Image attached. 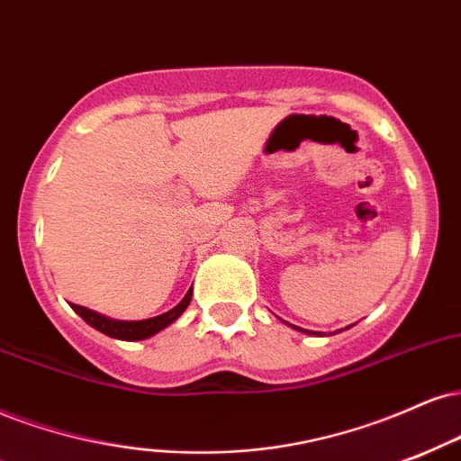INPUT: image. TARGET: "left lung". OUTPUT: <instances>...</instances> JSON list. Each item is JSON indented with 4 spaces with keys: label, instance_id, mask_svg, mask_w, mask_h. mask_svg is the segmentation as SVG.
<instances>
[{
    "label": "left lung",
    "instance_id": "left-lung-1",
    "mask_svg": "<svg viewBox=\"0 0 461 461\" xmlns=\"http://www.w3.org/2000/svg\"><path fill=\"white\" fill-rule=\"evenodd\" d=\"M298 330H303V329H298ZM304 332H307V330H304Z\"/></svg>",
    "mask_w": 461,
    "mask_h": 461
}]
</instances>
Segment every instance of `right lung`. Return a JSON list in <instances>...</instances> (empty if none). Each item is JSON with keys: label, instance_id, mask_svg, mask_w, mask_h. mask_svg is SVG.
I'll return each mask as SVG.
<instances>
[{"label": "right lung", "instance_id": "1", "mask_svg": "<svg viewBox=\"0 0 461 461\" xmlns=\"http://www.w3.org/2000/svg\"><path fill=\"white\" fill-rule=\"evenodd\" d=\"M193 290L186 292V296L182 298L180 303L176 304L174 309H169L167 313L157 315V318H149V320H140V321H120V320H111L104 318V315L90 312V309L81 307V304H72L77 313L81 315L83 321L92 326V329L104 332V335L113 337V339H124V341H140V339H148V337L157 335L158 330H163L165 326H169L171 321H176L185 313V309L191 303Z\"/></svg>", "mask_w": 461, "mask_h": 461}]
</instances>
